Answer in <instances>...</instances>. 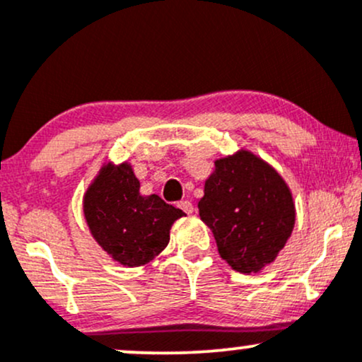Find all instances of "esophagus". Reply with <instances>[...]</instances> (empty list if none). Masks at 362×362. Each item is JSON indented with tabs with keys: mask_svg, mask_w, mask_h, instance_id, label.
I'll use <instances>...</instances> for the list:
<instances>
[{
	"mask_svg": "<svg viewBox=\"0 0 362 362\" xmlns=\"http://www.w3.org/2000/svg\"><path fill=\"white\" fill-rule=\"evenodd\" d=\"M177 206L180 207V209L184 211V213H187V214H192L194 213V204L190 201H180Z\"/></svg>",
	"mask_w": 362,
	"mask_h": 362,
	"instance_id": "34e87169",
	"label": "esophagus"
}]
</instances>
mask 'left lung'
Segmentation results:
<instances>
[{
  "label": "left lung",
  "mask_w": 362,
  "mask_h": 362,
  "mask_svg": "<svg viewBox=\"0 0 362 362\" xmlns=\"http://www.w3.org/2000/svg\"><path fill=\"white\" fill-rule=\"evenodd\" d=\"M197 206L221 259L242 274L272 264L296 223L289 185L272 165L245 148L214 161Z\"/></svg>",
  "instance_id": "left-lung-1"
}]
</instances>
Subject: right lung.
I'll return each instance as SVG.
<instances>
[{"label":"right lung","instance_id":"1","mask_svg":"<svg viewBox=\"0 0 362 362\" xmlns=\"http://www.w3.org/2000/svg\"><path fill=\"white\" fill-rule=\"evenodd\" d=\"M131 163H103L83 195V214L93 240L124 267L146 265L165 250L182 209L160 195H143Z\"/></svg>","mask_w":362,"mask_h":362}]
</instances>
